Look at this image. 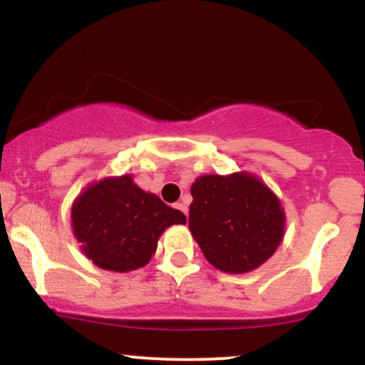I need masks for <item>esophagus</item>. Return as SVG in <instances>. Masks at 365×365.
I'll list each match as a JSON object with an SVG mask.
<instances>
[{"label": "esophagus", "instance_id": "1", "mask_svg": "<svg viewBox=\"0 0 365 365\" xmlns=\"http://www.w3.org/2000/svg\"><path fill=\"white\" fill-rule=\"evenodd\" d=\"M175 207L180 209V211H182L185 216H188V206L185 202H177V204H175Z\"/></svg>", "mask_w": 365, "mask_h": 365}]
</instances>
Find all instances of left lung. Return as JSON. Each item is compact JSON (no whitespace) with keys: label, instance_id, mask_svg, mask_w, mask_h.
I'll use <instances>...</instances> for the list:
<instances>
[{"label":"left lung","instance_id":"8db88e82","mask_svg":"<svg viewBox=\"0 0 365 365\" xmlns=\"http://www.w3.org/2000/svg\"><path fill=\"white\" fill-rule=\"evenodd\" d=\"M188 228L202 254L225 273H247L274 254L283 238L278 197L249 173L206 175L192 185Z\"/></svg>","mask_w":365,"mask_h":365}]
</instances>
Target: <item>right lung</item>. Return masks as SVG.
<instances>
[{"label": "right lung", "mask_w": 365, "mask_h": 365, "mask_svg": "<svg viewBox=\"0 0 365 365\" xmlns=\"http://www.w3.org/2000/svg\"><path fill=\"white\" fill-rule=\"evenodd\" d=\"M185 221L182 211L140 190L128 175L89 187L72 207L73 233L82 242L83 254L110 271L145 266L161 233Z\"/></svg>", "instance_id": "obj_1"}]
</instances>
